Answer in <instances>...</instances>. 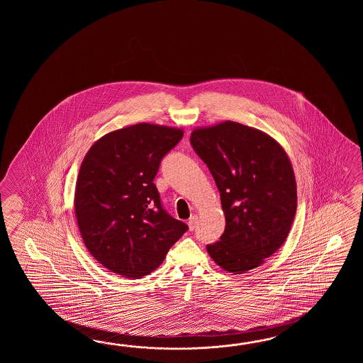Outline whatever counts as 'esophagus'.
Segmentation results:
<instances>
[{
    "mask_svg": "<svg viewBox=\"0 0 363 363\" xmlns=\"http://www.w3.org/2000/svg\"><path fill=\"white\" fill-rule=\"evenodd\" d=\"M197 223H199V216H191V219H189V222H188V227H189V230H191V231H193V230L196 228V225H197Z\"/></svg>",
    "mask_w": 363,
    "mask_h": 363,
    "instance_id": "obj_1",
    "label": "esophagus"
}]
</instances>
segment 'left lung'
<instances>
[{
	"label": "left lung",
	"instance_id": "obj_1",
	"mask_svg": "<svg viewBox=\"0 0 363 363\" xmlns=\"http://www.w3.org/2000/svg\"><path fill=\"white\" fill-rule=\"evenodd\" d=\"M194 152L216 180L225 216L220 241L208 253L223 270L261 266L286 241L297 210V185L286 150L266 132L224 121L197 127Z\"/></svg>",
	"mask_w": 363,
	"mask_h": 363
}]
</instances>
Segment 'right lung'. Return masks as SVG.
Instances as JSON below:
<instances>
[{"mask_svg":"<svg viewBox=\"0 0 363 363\" xmlns=\"http://www.w3.org/2000/svg\"><path fill=\"white\" fill-rule=\"evenodd\" d=\"M182 128L138 123L108 132L86 152L74 208L85 247L105 269L139 279L155 271L188 225L169 216L153 180Z\"/></svg>","mask_w":363,"mask_h":363,"instance_id":"obj_1","label":"right lung"}]
</instances>
